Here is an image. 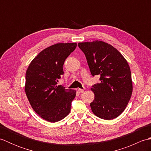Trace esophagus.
I'll return each instance as SVG.
<instances>
[{
    "label": "esophagus",
    "mask_w": 151,
    "mask_h": 151,
    "mask_svg": "<svg viewBox=\"0 0 151 151\" xmlns=\"http://www.w3.org/2000/svg\"><path fill=\"white\" fill-rule=\"evenodd\" d=\"M84 91V89H78V92L79 93H82Z\"/></svg>",
    "instance_id": "1"
}]
</instances>
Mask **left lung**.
Returning a JSON list of instances; mask_svg holds the SVG:
<instances>
[{"instance_id": "obj_1", "label": "left lung", "mask_w": 151, "mask_h": 151, "mask_svg": "<svg viewBox=\"0 0 151 151\" xmlns=\"http://www.w3.org/2000/svg\"><path fill=\"white\" fill-rule=\"evenodd\" d=\"M78 45L85 54L91 75L101 76V82L91 88L95 95L90 103L93 113L106 120L117 117L126 108L132 93L129 63L115 48L102 41Z\"/></svg>"}]
</instances>
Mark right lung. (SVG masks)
Instances as JSON below:
<instances>
[{
	"label": "right lung",
	"mask_w": 151,
	"mask_h": 151,
	"mask_svg": "<svg viewBox=\"0 0 151 151\" xmlns=\"http://www.w3.org/2000/svg\"><path fill=\"white\" fill-rule=\"evenodd\" d=\"M76 43H56L40 52L30 62L26 72L24 90L37 114L51 123L69 114L76 91L57 86L63 74L65 59L76 47Z\"/></svg>",
	"instance_id": "right-lung-1"
}]
</instances>
